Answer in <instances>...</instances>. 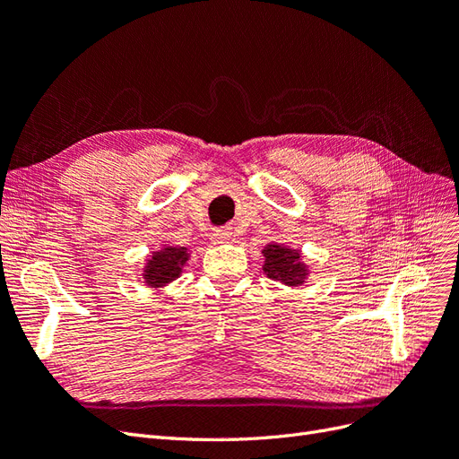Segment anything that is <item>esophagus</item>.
Returning <instances> with one entry per match:
<instances>
[{
	"mask_svg": "<svg viewBox=\"0 0 459 459\" xmlns=\"http://www.w3.org/2000/svg\"><path fill=\"white\" fill-rule=\"evenodd\" d=\"M212 239L216 243H226L231 239V231L228 228H218L214 233H212Z\"/></svg>",
	"mask_w": 459,
	"mask_h": 459,
	"instance_id": "obj_1",
	"label": "esophagus"
}]
</instances>
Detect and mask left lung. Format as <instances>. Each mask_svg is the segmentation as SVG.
<instances>
[{"label":"left lung","instance_id":"8db88e82","mask_svg":"<svg viewBox=\"0 0 459 459\" xmlns=\"http://www.w3.org/2000/svg\"><path fill=\"white\" fill-rule=\"evenodd\" d=\"M264 255V273L273 281H280L289 287H299L307 280L310 270L302 262V255L297 248H290L280 243H268L262 248Z\"/></svg>","mask_w":459,"mask_h":459}]
</instances>
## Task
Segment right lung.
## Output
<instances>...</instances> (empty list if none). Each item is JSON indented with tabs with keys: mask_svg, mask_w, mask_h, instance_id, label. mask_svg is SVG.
<instances>
[{
	"mask_svg": "<svg viewBox=\"0 0 459 459\" xmlns=\"http://www.w3.org/2000/svg\"><path fill=\"white\" fill-rule=\"evenodd\" d=\"M189 260L186 247L162 245L159 251H152L143 266V283L152 290H160L182 275V270Z\"/></svg>",
	"mask_w": 459,
	"mask_h": 459,
	"instance_id": "add662e5",
	"label": "right lung"
}]
</instances>
